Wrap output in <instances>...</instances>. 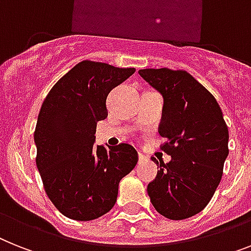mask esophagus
I'll list each match as a JSON object with an SVG mask.
<instances>
[{
  "label": "esophagus",
  "mask_w": 251,
  "mask_h": 251,
  "mask_svg": "<svg viewBox=\"0 0 251 251\" xmlns=\"http://www.w3.org/2000/svg\"><path fill=\"white\" fill-rule=\"evenodd\" d=\"M138 159H140V161H145L148 158H146V155L142 154V152H138Z\"/></svg>",
  "instance_id": "1"
}]
</instances>
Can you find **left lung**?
Masks as SVG:
<instances>
[{
  "mask_svg": "<svg viewBox=\"0 0 251 251\" xmlns=\"http://www.w3.org/2000/svg\"><path fill=\"white\" fill-rule=\"evenodd\" d=\"M164 97L160 149L172 160H152L160 171L148 185L156 212L173 221L190 218L208 205L228 155V128L212 93L186 70H138Z\"/></svg>",
  "mask_w": 251,
  "mask_h": 251,
  "instance_id": "1",
  "label": "left lung"
}]
</instances>
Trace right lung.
<instances>
[{
  "label": "right lung",
  "instance_id": "1",
  "mask_svg": "<svg viewBox=\"0 0 251 251\" xmlns=\"http://www.w3.org/2000/svg\"><path fill=\"white\" fill-rule=\"evenodd\" d=\"M136 72L83 60L51 88L38 114L36 164L49 199L61 214L92 221L111 210L123 177L137 164L129 144L95 146L99 121L107 117L106 97Z\"/></svg>",
  "mask_w": 251,
  "mask_h": 251
}]
</instances>
